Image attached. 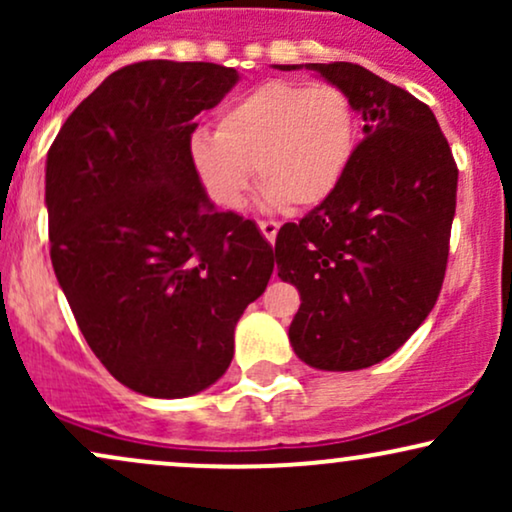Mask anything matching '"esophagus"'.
Masks as SVG:
<instances>
[{
    "mask_svg": "<svg viewBox=\"0 0 512 512\" xmlns=\"http://www.w3.org/2000/svg\"><path fill=\"white\" fill-rule=\"evenodd\" d=\"M257 226H260L262 236L267 238L269 243L274 245V240H276V233H279V223H276V221H260V223H257Z\"/></svg>",
    "mask_w": 512,
    "mask_h": 512,
    "instance_id": "esophagus-1",
    "label": "esophagus"
}]
</instances>
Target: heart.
I'll return each instance as SVG.
<instances>
[{"label": "heart", "mask_w": 512, "mask_h": 512, "mask_svg": "<svg viewBox=\"0 0 512 512\" xmlns=\"http://www.w3.org/2000/svg\"><path fill=\"white\" fill-rule=\"evenodd\" d=\"M356 139L358 115L342 88L267 81L221 110L214 137L197 132L190 158L221 209L243 207L255 168L267 202L305 211L337 190Z\"/></svg>", "instance_id": "1"}]
</instances>
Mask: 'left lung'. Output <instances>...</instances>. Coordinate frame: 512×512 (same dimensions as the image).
I'll return each instance as SVG.
<instances>
[{
    "label": "left lung",
    "mask_w": 512,
    "mask_h": 512,
    "mask_svg": "<svg viewBox=\"0 0 512 512\" xmlns=\"http://www.w3.org/2000/svg\"><path fill=\"white\" fill-rule=\"evenodd\" d=\"M291 72L296 64H281ZM363 115L337 190L276 236V269L301 293L289 339L320 370L380 363L419 330L443 289L457 163L436 115L361 64H310Z\"/></svg>",
    "instance_id": "left-lung-1"
}]
</instances>
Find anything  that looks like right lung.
<instances>
[{
	"label": "right lung",
	"instance_id": "right-lung-1",
	"mask_svg": "<svg viewBox=\"0 0 512 512\" xmlns=\"http://www.w3.org/2000/svg\"><path fill=\"white\" fill-rule=\"evenodd\" d=\"M236 81L211 62L127 64L76 105L48 151L57 281L98 361L142 395L216 383L236 322L274 272L255 221L216 211L190 158L195 115Z\"/></svg>",
	"mask_w": 512,
	"mask_h": 512
}]
</instances>
